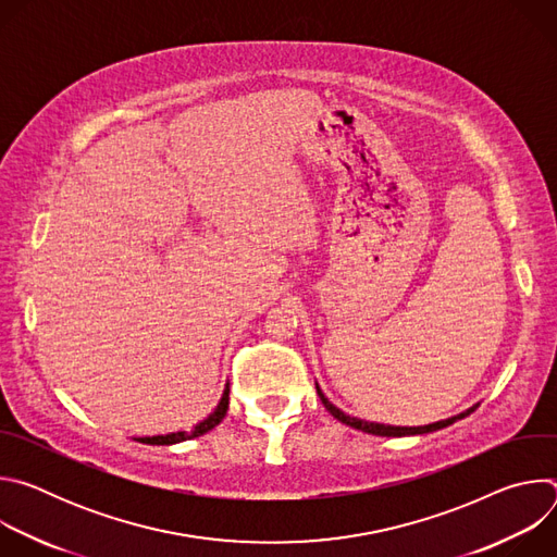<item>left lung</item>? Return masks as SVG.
I'll list each match as a JSON object with an SVG mask.
<instances>
[{
	"instance_id": "left-lung-1",
	"label": "left lung",
	"mask_w": 557,
	"mask_h": 557,
	"mask_svg": "<svg viewBox=\"0 0 557 557\" xmlns=\"http://www.w3.org/2000/svg\"><path fill=\"white\" fill-rule=\"evenodd\" d=\"M317 394H320V399H322V404H324V408L337 419V421H342V423H346V425H350V428H355V430H361V432H366V434H374V436H412V434H428V432H434V430H441V428H447V425H451L454 421H458V419H462L465 414H460V417H454V419H445V421H438V423H432V425H423V428H394V425H381V423H368V421H363V419H355V417H348V414H344L339 408H335L326 396L322 394V389L317 387Z\"/></svg>"
}]
</instances>
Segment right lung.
I'll return each instance as SVG.
<instances>
[{"instance_id":"add662e5","label":"right lung","mask_w":557,"mask_h":557,"mask_svg":"<svg viewBox=\"0 0 557 557\" xmlns=\"http://www.w3.org/2000/svg\"><path fill=\"white\" fill-rule=\"evenodd\" d=\"M226 410H228V387L224 389V394H222V399H220L215 412L209 414V417H207L202 423H198L194 430H189V432H176V434H165V436H145V438H138V441H140V443H147V445H174V443H181V441L196 438V436L207 434L209 430H213V428L224 419Z\"/></svg>"}]
</instances>
